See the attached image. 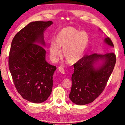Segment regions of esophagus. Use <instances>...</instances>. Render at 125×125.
Returning <instances> with one entry per match:
<instances>
[{"label": "esophagus", "mask_w": 125, "mask_h": 125, "mask_svg": "<svg viewBox=\"0 0 125 125\" xmlns=\"http://www.w3.org/2000/svg\"><path fill=\"white\" fill-rule=\"evenodd\" d=\"M58 69L59 70V71L61 73H62V74H65V70L64 69V68H63L62 67H58Z\"/></svg>", "instance_id": "obj_1"}]
</instances>
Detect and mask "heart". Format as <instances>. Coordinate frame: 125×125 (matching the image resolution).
I'll return each mask as SVG.
<instances>
[{
    "instance_id": "heart-1",
    "label": "heart",
    "mask_w": 125,
    "mask_h": 125,
    "mask_svg": "<svg viewBox=\"0 0 125 125\" xmlns=\"http://www.w3.org/2000/svg\"><path fill=\"white\" fill-rule=\"evenodd\" d=\"M56 42L50 45L51 58L57 60L62 54L68 62L74 63L80 60L85 52L88 44V36L85 31H81L73 27L63 28L58 34Z\"/></svg>"
}]
</instances>
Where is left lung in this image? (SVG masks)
Listing matches in <instances>:
<instances>
[{
    "instance_id": "left-lung-1",
    "label": "left lung",
    "mask_w": 125,
    "mask_h": 125,
    "mask_svg": "<svg viewBox=\"0 0 125 125\" xmlns=\"http://www.w3.org/2000/svg\"><path fill=\"white\" fill-rule=\"evenodd\" d=\"M108 45L114 47L109 38L105 39ZM104 59V62L98 69L93 65L94 62ZM116 55L114 52L102 55L94 53L85 55L74 64L72 85L69 97L75 104L85 105L94 101L104 90L114 68Z\"/></svg>"
}]
</instances>
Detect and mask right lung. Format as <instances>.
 <instances>
[{
	"instance_id": "add662e5",
	"label": "right lung",
	"mask_w": 125,
	"mask_h": 125,
	"mask_svg": "<svg viewBox=\"0 0 125 125\" xmlns=\"http://www.w3.org/2000/svg\"><path fill=\"white\" fill-rule=\"evenodd\" d=\"M52 21L31 22L13 38L9 56V68L17 92L29 102L40 103L52 90L56 67L45 60L44 31ZM40 43H39V42Z\"/></svg>"
}]
</instances>
